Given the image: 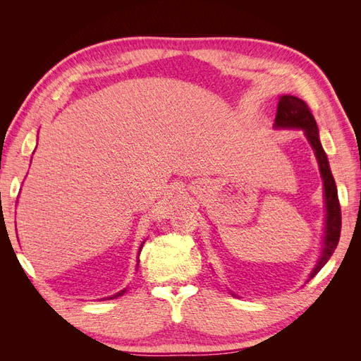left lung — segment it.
<instances>
[{
    "label": "left lung",
    "instance_id": "8db88e82",
    "mask_svg": "<svg viewBox=\"0 0 361 361\" xmlns=\"http://www.w3.org/2000/svg\"><path fill=\"white\" fill-rule=\"evenodd\" d=\"M276 128H301L304 129L305 137L310 141V145L314 150L316 159L319 164V170L324 180V190H325V204H326V220H325V239H324V250L322 255L318 260V264L313 268L310 279H313L321 268L329 262L331 255L338 244V238H341V227H342V212H341V203L337 197V188L336 182L331 174L329 159H326L325 152L321 146L319 134H318V125L310 111L309 105L297 96L285 94L280 97L277 105V114H276ZM309 279V280H310Z\"/></svg>",
    "mask_w": 361,
    "mask_h": 361
}]
</instances>
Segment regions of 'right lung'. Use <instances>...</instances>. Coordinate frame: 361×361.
<instances>
[{
    "label": "right lung",
    "instance_id": "right-lung-1",
    "mask_svg": "<svg viewBox=\"0 0 361 361\" xmlns=\"http://www.w3.org/2000/svg\"><path fill=\"white\" fill-rule=\"evenodd\" d=\"M141 245H143V244H141ZM140 250H141V248H140ZM138 255H140V253H138ZM123 293H125V290H120L118 293H116V295H113V297H110V300H111V298H117V297H120V295H123Z\"/></svg>",
    "mask_w": 361,
    "mask_h": 361
}]
</instances>
